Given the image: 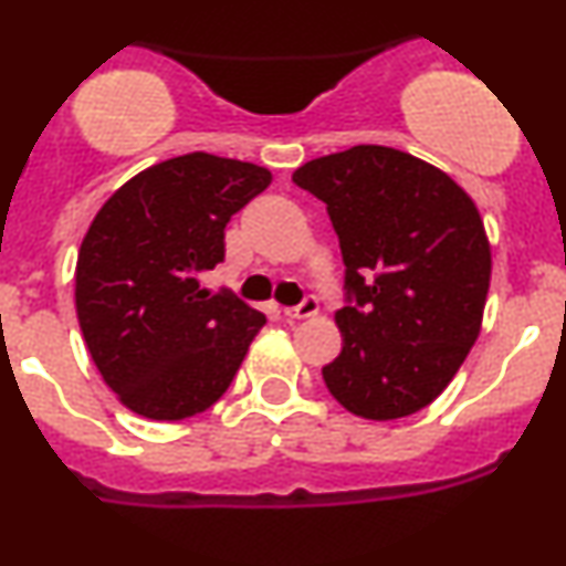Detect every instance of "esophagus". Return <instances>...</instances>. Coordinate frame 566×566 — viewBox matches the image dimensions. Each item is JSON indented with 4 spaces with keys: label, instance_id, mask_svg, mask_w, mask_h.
Instances as JSON below:
<instances>
[{
    "label": "esophagus",
    "instance_id": "1",
    "mask_svg": "<svg viewBox=\"0 0 566 566\" xmlns=\"http://www.w3.org/2000/svg\"><path fill=\"white\" fill-rule=\"evenodd\" d=\"M316 311H319V301H316L314 295H305L303 303L292 305V308H284V316H290V319H308V316H314Z\"/></svg>",
    "mask_w": 566,
    "mask_h": 566
}]
</instances>
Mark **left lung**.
Returning a JSON list of instances; mask_svg holds the SVG:
<instances>
[{
	"instance_id": "obj_1",
	"label": "left lung",
	"mask_w": 566,
	"mask_h": 566,
	"mask_svg": "<svg viewBox=\"0 0 566 566\" xmlns=\"http://www.w3.org/2000/svg\"><path fill=\"white\" fill-rule=\"evenodd\" d=\"M295 186L327 205L346 263L329 394L396 420L450 386L482 329L492 255L476 205L447 172L388 146L305 161Z\"/></svg>"
}]
</instances>
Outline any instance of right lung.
<instances>
[{
    "label": "right lung",
    "mask_w": 566,
    "mask_h": 566,
    "mask_svg": "<svg viewBox=\"0 0 566 566\" xmlns=\"http://www.w3.org/2000/svg\"><path fill=\"white\" fill-rule=\"evenodd\" d=\"M271 172L193 151L129 178L97 210L76 258V316L97 373L148 420L212 407L265 316L199 276L226 255V223Z\"/></svg>",
    "instance_id": "obj_1"
}]
</instances>
